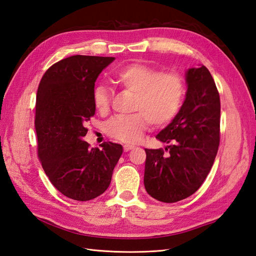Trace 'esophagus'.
I'll list each match as a JSON object with an SVG mask.
<instances>
[{"label": "esophagus", "mask_w": 256, "mask_h": 256, "mask_svg": "<svg viewBox=\"0 0 256 256\" xmlns=\"http://www.w3.org/2000/svg\"><path fill=\"white\" fill-rule=\"evenodd\" d=\"M132 148H134V145H130V144L124 145V150H125V152H129L130 150H132Z\"/></svg>", "instance_id": "1"}]
</instances>
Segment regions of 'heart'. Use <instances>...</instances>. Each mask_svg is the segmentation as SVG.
I'll list each match as a JSON object with an SVG mask.
<instances>
[{
    "instance_id": "obj_1",
    "label": "heart",
    "mask_w": 256,
    "mask_h": 256,
    "mask_svg": "<svg viewBox=\"0 0 256 256\" xmlns=\"http://www.w3.org/2000/svg\"><path fill=\"white\" fill-rule=\"evenodd\" d=\"M112 81L120 88L134 92L131 115H118L106 122L108 136L125 143L140 141L147 122L162 127L180 111L184 97V82L175 72H159L144 64H129L112 74ZM92 104L102 114L110 108V90L98 84L92 90Z\"/></svg>"
}]
</instances>
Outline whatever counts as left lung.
<instances>
[{
	"instance_id": "8db88e82",
	"label": "left lung",
	"mask_w": 256,
	"mask_h": 256,
	"mask_svg": "<svg viewBox=\"0 0 256 256\" xmlns=\"http://www.w3.org/2000/svg\"><path fill=\"white\" fill-rule=\"evenodd\" d=\"M187 92L173 120L156 138L166 150H145L144 186L164 203L192 196L210 171L220 142V96L208 69L200 65L184 74Z\"/></svg>"
}]
</instances>
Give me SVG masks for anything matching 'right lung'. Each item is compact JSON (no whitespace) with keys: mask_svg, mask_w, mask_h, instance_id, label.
<instances>
[{"mask_svg":"<svg viewBox=\"0 0 256 256\" xmlns=\"http://www.w3.org/2000/svg\"><path fill=\"white\" fill-rule=\"evenodd\" d=\"M115 58L72 56L52 65L37 90L35 129L38 157L62 194L76 200L99 196L110 186L122 146L104 142L90 148L85 122L95 115L92 90Z\"/></svg>","mask_w":256,"mask_h":256,"instance_id":"add662e5","label":"right lung"}]
</instances>
